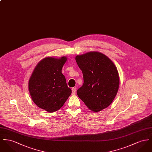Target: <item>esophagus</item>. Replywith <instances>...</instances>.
Here are the masks:
<instances>
[{
	"mask_svg": "<svg viewBox=\"0 0 152 152\" xmlns=\"http://www.w3.org/2000/svg\"><path fill=\"white\" fill-rule=\"evenodd\" d=\"M72 94L75 95L76 94V88L75 87H73L72 88Z\"/></svg>",
	"mask_w": 152,
	"mask_h": 152,
	"instance_id": "34e87169",
	"label": "esophagus"
}]
</instances>
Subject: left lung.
Instances as JSON below:
<instances>
[{"label":"left lung","instance_id":"obj_1","mask_svg":"<svg viewBox=\"0 0 152 152\" xmlns=\"http://www.w3.org/2000/svg\"><path fill=\"white\" fill-rule=\"evenodd\" d=\"M83 75L78 96L89 109L101 111L111 104L117 93L119 76L113 62L104 54L91 51L76 57Z\"/></svg>","mask_w":152,"mask_h":152}]
</instances>
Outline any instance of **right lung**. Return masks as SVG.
I'll list each match as a JSON object with an SVG mask.
<instances>
[{"label": "right lung", "mask_w": 152, "mask_h": 152, "mask_svg": "<svg viewBox=\"0 0 152 152\" xmlns=\"http://www.w3.org/2000/svg\"><path fill=\"white\" fill-rule=\"evenodd\" d=\"M67 58L46 57L36 66L29 80V91L39 107L52 113L59 110L72 93L62 68Z\"/></svg>", "instance_id": "1"}]
</instances>
